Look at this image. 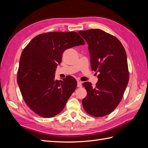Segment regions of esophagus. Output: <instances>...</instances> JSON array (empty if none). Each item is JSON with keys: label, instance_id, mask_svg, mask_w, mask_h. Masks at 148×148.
I'll use <instances>...</instances> for the list:
<instances>
[{"label": "esophagus", "instance_id": "1", "mask_svg": "<svg viewBox=\"0 0 148 148\" xmlns=\"http://www.w3.org/2000/svg\"><path fill=\"white\" fill-rule=\"evenodd\" d=\"M77 86L78 87H82V83L81 82L78 81L77 82Z\"/></svg>", "mask_w": 148, "mask_h": 148}]
</instances>
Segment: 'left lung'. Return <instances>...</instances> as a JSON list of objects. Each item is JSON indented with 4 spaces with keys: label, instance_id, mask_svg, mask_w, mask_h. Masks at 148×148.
<instances>
[{
    "label": "left lung",
    "instance_id": "1",
    "mask_svg": "<svg viewBox=\"0 0 148 148\" xmlns=\"http://www.w3.org/2000/svg\"><path fill=\"white\" fill-rule=\"evenodd\" d=\"M90 53L91 70L99 72L95 86L85 82L87 96L83 108L93 117L110 114L119 104L129 80L127 57L125 49L114 36L99 29L80 31Z\"/></svg>",
    "mask_w": 148,
    "mask_h": 148
}]
</instances>
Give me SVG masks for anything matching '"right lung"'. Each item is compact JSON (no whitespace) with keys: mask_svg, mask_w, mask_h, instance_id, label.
Wrapping results in <instances>:
<instances>
[{"mask_svg":"<svg viewBox=\"0 0 148 148\" xmlns=\"http://www.w3.org/2000/svg\"><path fill=\"white\" fill-rule=\"evenodd\" d=\"M74 31L49 32L34 37L23 49L20 59L17 83L29 108L39 116L51 118L59 114L77 86L71 76L55 79L56 69L67 49L84 45Z\"/></svg>","mask_w":148,"mask_h":148,"instance_id":"right-lung-1","label":"right lung"}]
</instances>
